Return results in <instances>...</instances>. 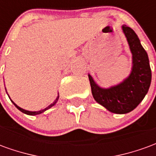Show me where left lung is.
<instances>
[{
	"mask_svg": "<svg viewBox=\"0 0 156 156\" xmlns=\"http://www.w3.org/2000/svg\"><path fill=\"white\" fill-rule=\"evenodd\" d=\"M122 30L132 53V68L129 75L119 84L101 88L90 74L88 78L95 101L115 114H127L140 105L148 93L151 83V69L147 52L133 29L126 25Z\"/></svg>",
	"mask_w": 156,
	"mask_h": 156,
	"instance_id": "obj_1",
	"label": "left lung"
}]
</instances>
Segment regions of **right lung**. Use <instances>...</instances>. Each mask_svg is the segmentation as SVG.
Returning <instances> with one entry per match:
<instances>
[{
    "label": "right lung",
    "mask_w": 156,
    "mask_h": 156,
    "mask_svg": "<svg viewBox=\"0 0 156 156\" xmlns=\"http://www.w3.org/2000/svg\"><path fill=\"white\" fill-rule=\"evenodd\" d=\"M6 93H7V92H6ZM8 96H9V95H8ZM9 98H10V97H9ZM58 98H59V95H58V97L56 98V99H55L54 102H53L52 104H51V105H49V106H48L47 108H45L44 109H41V110H39V111H28V110H26V109H23V108H21V107H19V106H17V105H16L15 103L12 101L11 98H10V99H11V101H12V103H13V105H15L16 107L18 108L20 111H22V113H24V114H26V115H40V114H41V113H43V112H45V111H46V110H48V109H49V108H51L52 106H54V105H56V104H57V102H58Z\"/></svg>",
    "instance_id": "obj_1"
}]
</instances>
